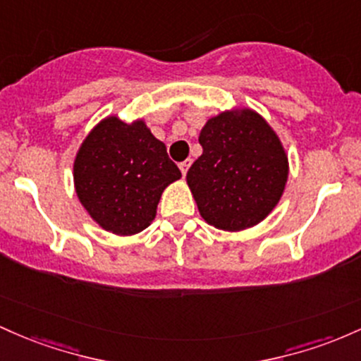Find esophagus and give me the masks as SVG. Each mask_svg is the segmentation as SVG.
Masks as SVG:
<instances>
[{"label": "esophagus", "instance_id": "34e87169", "mask_svg": "<svg viewBox=\"0 0 361 361\" xmlns=\"http://www.w3.org/2000/svg\"><path fill=\"white\" fill-rule=\"evenodd\" d=\"M189 165H191V160H184V161H180V164H179V169H180L182 176H185V173H188Z\"/></svg>", "mask_w": 361, "mask_h": 361}]
</instances>
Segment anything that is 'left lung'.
<instances>
[{
  "instance_id": "1",
  "label": "left lung",
  "mask_w": 361,
  "mask_h": 361,
  "mask_svg": "<svg viewBox=\"0 0 361 361\" xmlns=\"http://www.w3.org/2000/svg\"><path fill=\"white\" fill-rule=\"evenodd\" d=\"M200 143L202 155L185 179L206 224L238 232L264 220L288 179V157L266 119L252 109L220 112Z\"/></svg>"
}]
</instances>
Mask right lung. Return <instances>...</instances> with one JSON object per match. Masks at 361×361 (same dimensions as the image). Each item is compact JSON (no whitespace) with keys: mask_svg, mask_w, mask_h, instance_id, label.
Masks as SVG:
<instances>
[{"mask_svg":"<svg viewBox=\"0 0 361 361\" xmlns=\"http://www.w3.org/2000/svg\"><path fill=\"white\" fill-rule=\"evenodd\" d=\"M73 179L80 202L104 230L135 235L155 220L161 192L180 170L145 121L109 116L83 140Z\"/></svg>","mask_w":361,"mask_h":361,"instance_id":"obj_1","label":"right lung"}]
</instances>
